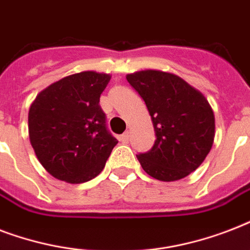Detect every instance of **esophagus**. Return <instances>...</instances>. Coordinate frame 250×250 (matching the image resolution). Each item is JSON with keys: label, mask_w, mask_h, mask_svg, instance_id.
<instances>
[{"label": "esophagus", "mask_w": 250, "mask_h": 250, "mask_svg": "<svg viewBox=\"0 0 250 250\" xmlns=\"http://www.w3.org/2000/svg\"><path fill=\"white\" fill-rule=\"evenodd\" d=\"M121 141L123 143V144H127V143L129 141V133L128 132L123 133V135L121 136Z\"/></svg>", "instance_id": "1"}]
</instances>
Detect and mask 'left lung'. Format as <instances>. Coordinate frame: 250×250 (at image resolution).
I'll list each match as a JSON object with an SVG mask.
<instances>
[{"instance_id": "8db88e82", "label": "left lung", "mask_w": 250, "mask_h": 250, "mask_svg": "<svg viewBox=\"0 0 250 250\" xmlns=\"http://www.w3.org/2000/svg\"><path fill=\"white\" fill-rule=\"evenodd\" d=\"M125 78L145 101L157 136L149 152L136 156L143 170L161 182L188 176L213 146L215 118L209 101L171 72L143 70Z\"/></svg>"}]
</instances>
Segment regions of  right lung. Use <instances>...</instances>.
Returning a JSON list of instances; mask_svg holds the SVG:
<instances>
[{"label":"right lung","instance_id":"add662e5","mask_svg":"<svg viewBox=\"0 0 250 250\" xmlns=\"http://www.w3.org/2000/svg\"><path fill=\"white\" fill-rule=\"evenodd\" d=\"M110 79L104 72H78L46 86L31 104L29 141L56 179L79 184L96 178L118 144L100 106Z\"/></svg>","mask_w":250,"mask_h":250}]
</instances>
